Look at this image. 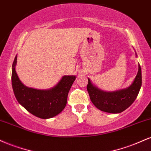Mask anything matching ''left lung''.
<instances>
[{"label": "left lung", "instance_id": "8db88e82", "mask_svg": "<svg viewBox=\"0 0 151 151\" xmlns=\"http://www.w3.org/2000/svg\"><path fill=\"white\" fill-rule=\"evenodd\" d=\"M142 84L141 65L132 86L124 90L106 93L97 89L88 79L87 90L94 105L101 111L109 113H120L132 105L139 95Z\"/></svg>", "mask_w": 151, "mask_h": 151}]
</instances>
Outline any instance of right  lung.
I'll return each mask as SVG.
<instances>
[{"mask_svg":"<svg viewBox=\"0 0 151 151\" xmlns=\"http://www.w3.org/2000/svg\"><path fill=\"white\" fill-rule=\"evenodd\" d=\"M17 56L12 63V86L16 99L32 114L41 119H49L59 114L67 103L68 94L75 76H65L59 83L48 90H36L24 86L15 71Z\"/></svg>","mask_w":151,"mask_h":151,"instance_id":"1","label":"right lung"}]
</instances>
